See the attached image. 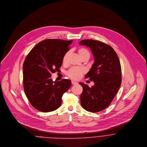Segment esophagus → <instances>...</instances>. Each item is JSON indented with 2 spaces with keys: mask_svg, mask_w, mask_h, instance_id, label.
Listing matches in <instances>:
<instances>
[{
  "mask_svg": "<svg viewBox=\"0 0 147 147\" xmlns=\"http://www.w3.org/2000/svg\"><path fill=\"white\" fill-rule=\"evenodd\" d=\"M71 83H72V84L73 85H75V84H78V83H77L76 82H75V81H74V80L71 81Z\"/></svg>",
  "mask_w": 147,
  "mask_h": 147,
  "instance_id": "obj_1",
  "label": "esophagus"
}]
</instances>
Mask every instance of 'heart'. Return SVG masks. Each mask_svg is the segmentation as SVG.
Wrapping results in <instances>:
<instances>
[{"label":"heart","instance_id":"b5f03b06","mask_svg":"<svg viewBox=\"0 0 147 147\" xmlns=\"http://www.w3.org/2000/svg\"><path fill=\"white\" fill-rule=\"evenodd\" d=\"M79 53L82 57V58H83L86 56H90L89 51L84 48H81L79 49ZM68 55H69V52H67L63 56V60H62L63 64H65L67 63ZM85 72H86V70L84 68L74 67H72L67 71V75H68V77H69L72 79L78 80L82 76V75H83V74L85 73Z\"/></svg>","mask_w":147,"mask_h":147}]
</instances>
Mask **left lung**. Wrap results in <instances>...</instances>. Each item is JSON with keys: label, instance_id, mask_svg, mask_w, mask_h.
Returning a JSON list of instances; mask_svg holds the SVG:
<instances>
[{"label": "left lung", "instance_id": "left-lung-1", "mask_svg": "<svg viewBox=\"0 0 147 147\" xmlns=\"http://www.w3.org/2000/svg\"><path fill=\"white\" fill-rule=\"evenodd\" d=\"M80 45L88 47L95 61L85 76L95 83L89 87L83 83L80 95L82 107L91 112H98L107 108L116 96L121 83V69L119 59L110 46L92 39L83 40Z\"/></svg>", "mask_w": 147, "mask_h": 147}]
</instances>
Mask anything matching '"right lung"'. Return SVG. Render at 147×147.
I'll return each instance as SVG.
<instances>
[{
    "mask_svg": "<svg viewBox=\"0 0 147 147\" xmlns=\"http://www.w3.org/2000/svg\"><path fill=\"white\" fill-rule=\"evenodd\" d=\"M72 40L46 39L29 52L23 63V87L31 104L37 110L48 112L57 109L61 98L71 86L68 79L53 82L51 74L59 72L63 57Z\"/></svg>",
    "mask_w": 147,
    "mask_h": 147,
    "instance_id": "obj_1",
    "label": "right lung"
}]
</instances>
